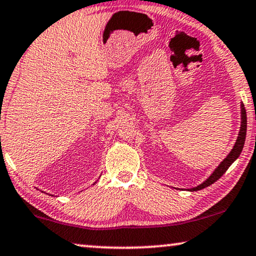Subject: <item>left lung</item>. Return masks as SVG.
Here are the masks:
<instances>
[{
    "mask_svg": "<svg viewBox=\"0 0 256 256\" xmlns=\"http://www.w3.org/2000/svg\"><path fill=\"white\" fill-rule=\"evenodd\" d=\"M241 108V125H240V131L239 134H238V138L236 140L234 146L231 150V152L228 154V156L225 158L224 160L222 161L220 164H218V167L214 169V172L208 176V178L205 180L203 183H200V186H194V188L188 189L189 192H197V190H202L206 186H211L212 183H214L217 180H219L222 178V175L225 174V172L228 170L230 166H231L234 161L239 158V156L241 154V150L244 148V140H246V131H247V114H246V109H244V104H240Z\"/></svg>",
    "mask_w": 256,
    "mask_h": 256,
    "instance_id": "left-lung-1",
    "label": "left lung"
}]
</instances>
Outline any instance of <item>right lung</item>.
<instances>
[{"instance_id": "1", "label": "right lung", "mask_w": 256, "mask_h": 256, "mask_svg": "<svg viewBox=\"0 0 256 256\" xmlns=\"http://www.w3.org/2000/svg\"><path fill=\"white\" fill-rule=\"evenodd\" d=\"M95 183H96V182H95Z\"/></svg>"}]
</instances>
